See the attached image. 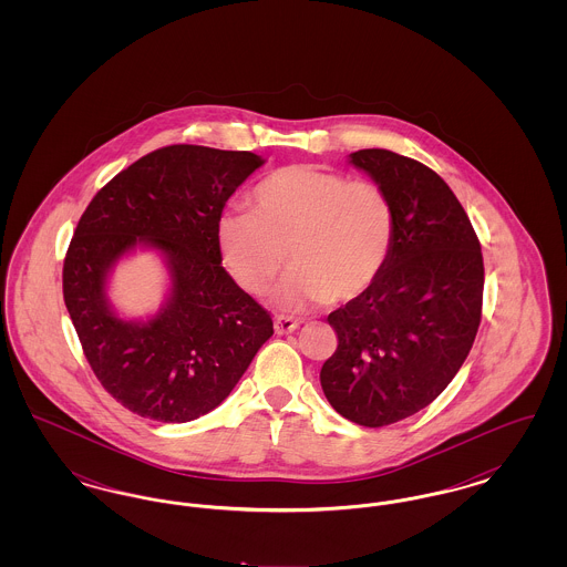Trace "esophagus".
<instances>
[{
    "label": "esophagus",
    "instance_id": "esophagus-1",
    "mask_svg": "<svg viewBox=\"0 0 567 567\" xmlns=\"http://www.w3.org/2000/svg\"><path fill=\"white\" fill-rule=\"evenodd\" d=\"M297 327H299V323H297L296 319H291V317H276L274 319L276 333H293Z\"/></svg>",
    "mask_w": 567,
    "mask_h": 567
}]
</instances>
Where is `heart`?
<instances>
[{
    "label": "heart",
    "instance_id": "heart-1",
    "mask_svg": "<svg viewBox=\"0 0 567 567\" xmlns=\"http://www.w3.org/2000/svg\"><path fill=\"white\" fill-rule=\"evenodd\" d=\"M250 208L218 218V250L250 296L270 289L289 250L296 270L276 293L282 308L365 296L393 248L395 213L384 189L319 165L271 172L250 193Z\"/></svg>",
    "mask_w": 567,
    "mask_h": 567
}]
</instances>
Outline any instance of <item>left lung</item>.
<instances>
[{
	"label": "left lung",
	"instance_id": "obj_1",
	"mask_svg": "<svg viewBox=\"0 0 567 567\" xmlns=\"http://www.w3.org/2000/svg\"><path fill=\"white\" fill-rule=\"evenodd\" d=\"M389 195L395 238L365 296L327 321L338 349L321 370L327 402L363 427H384L432 404L474 344L485 266L455 193L427 165L384 148L351 153Z\"/></svg>",
	"mask_w": 567,
	"mask_h": 567
}]
</instances>
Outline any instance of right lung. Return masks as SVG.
Segmentation results:
<instances>
[{"instance_id":"obj_1","label":"right lung","mask_w":567,"mask_h":567,"mask_svg":"<svg viewBox=\"0 0 567 567\" xmlns=\"http://www.w3.org/2000/svg\"><path fill=\"white\" fill-rule=\"evenodd\" d=\"M264 165L248 151L157 148L86 206L63 261V299L110 395L144 419L187 423L220 404L274 333L270 312L220 266L225 202ZM137 245L164 255L171 296L148 322L121 320L105 287Z\"/></svg>"}]
</instances>
